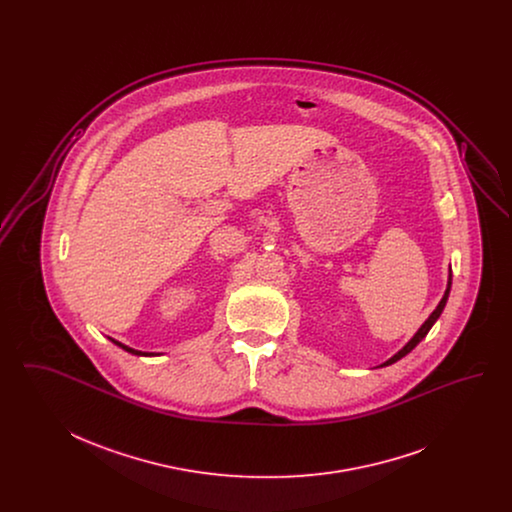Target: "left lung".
<instances>
[{
    "instance_id": "8db88e82",
    "label": "left lung",
    "mask_w": 512,
    "mask_h": 512,
    "mask_svg": "<svg viewBox=\"0 0 512 512\" xmlns=\"http://www.w3.org/2000/svg\"><path fill=\"white\" fill-rule=\"evenodd\" d=\"M449 290H451V276H449V284H447V290H445V293H443V297H441V301H439V305L438 307H436V311H434V313H432V315L428 317V320H426V322H424V324L420 326V330H418V332L414 334L413 340L409 341V343H407V345H405V347H403V349H401V351H399L397 355H393L390 361H386V363H384V365L382 366H388L391 365V363H395V361H399L401 357H405L407 353H411L414 347H416V345H418L420 341L426 338V334L430 332V328L434 326V322L438 320L439 315H441V311H443V307H445V303H447V297H449Z\"/></svg>"
}]
</instances>
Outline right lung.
Here are the masks:
<instances>
[{"label":"right lung","instance_id":"add662e5","mask_svg":"<svg viewBox=\"0 0 512 512\" xmlns=\"http://www.w3.org/2000/svg\"><path fill=\"white\" fill-rule=\"evenodd\" d=\"M115 341V340H113ZM119 347H122L124 351H128V353H132V355H147V353H142V351H136V349H132V347H126V345H122V343H119V341H115Z\"/></svg>","mask_w":512,"mask_h":512}]
</instances>
